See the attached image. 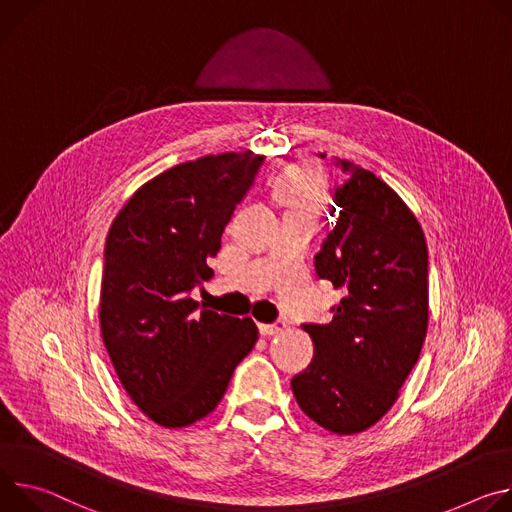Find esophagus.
Here are the masks:
<instances>
[{
	"label": "esophagus",
	"instance_id": "esophagus-1",
	"mask_svg": "<svg viewBox=\"0 0 512 512\" xmlns=\"http://www.w3.org/2000/svg\"><path fill=\"white\" fill-rule=\"evenodd\" d=\"M282 331H287V325L285 323H262L260 325V333L264 337H272V335H278Z\"/></svg>",
	"mask_w": 512,
	"mask_h": 512
}]
</instances>
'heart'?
Instances as JSON below:
<instances>
[{"mask_svg": "<svg viewBox=\"0 0 512 512\" xmlns=\"http://www.w3.org/2000/svg\"><path fill=\"white\" fill-rule=\"evenodd\" d=\"M276 193L287 205H315L321 203V181L317 168L311 164L291 166L276 183Z\"/></svg>", "mask_w": 512, "mask_h": 512, "instance_id": "heart-1", "label": "heart"}]
</instances>
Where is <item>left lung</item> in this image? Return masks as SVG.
I'll return each instance as SVG.
<instances>
[{
  "instance_id": "obj_1",
  "label": "left lung",
  "mask_w": 512,
  "mask_h": 512,
  "mask_svg": "<svg viewBox=\"0 0 512 512\" xmlns=\"http://www.w3.org/2000/svg\"><path fill=\"white\" fill-rule=\"evenodd\" d=\"M335 227L315 256L319 278L344 299L327 325H303L315 358L291 380L301 411L319 427L362 433L399 399L429 323L427 242L415 213L382 179L337 160Z\"/></svg>"
}]
</instances>
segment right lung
<instances>
[{"mask_svg": "<svg viewBox=\"0 0 512 512\" xmlns=\"http://www.w3.org/2000/svg\"><path fill=\"white\" fill-rule=\"evenodd\" d=\"M262 160L246 150L177 164L144 183L109 227L101 337L130 399L160 427L207 417L258 342L250 317L219 315L191 291L211 278L207 260Z\"/></svg>", "mask_w": 512, "mask_h": 512, "instance_id": "right-lung-1", "label": "right lung"}]
</instances>
